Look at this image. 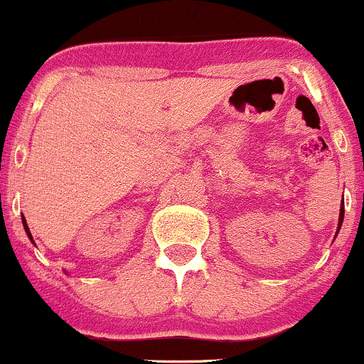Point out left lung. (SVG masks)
Segmentation results:
<instances>
[{
    "instance_id": "8db88e82",
    "label": "left lung",
    "mask_w": 364,
    "mask_h": 364,
    "mask_svg": "<svg viewBox=\"0 0 364 364\" xmlns=\"http://www.w3.org/2000/svg\"><path fill=\"white\" fill-rule=\"evenodd\" d=\"M343 220H344V203H341V210H339V222H337V232H336V235L339 234L341 225H343Z\"/></svg>"
}]
</instances>
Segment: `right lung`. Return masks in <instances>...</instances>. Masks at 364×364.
<instances>
[{"instance_id":"add662e5","label":"right lung","mask_w":364,"mask_h":364,"mask_svg":"<svg viewBox=\"0 0 364 364\" xmlns=\"http://www.w3.org/2000/svg\"><path fill=\"white\" fill-rule=\"evenodd\" d=\"M21 224H23V229H25V232H27L28 239L32 240V244H35V242H33V237H32V234H30V229H28V225H27V220H25V217H21Z\"/></svg>"}]
</instances>
